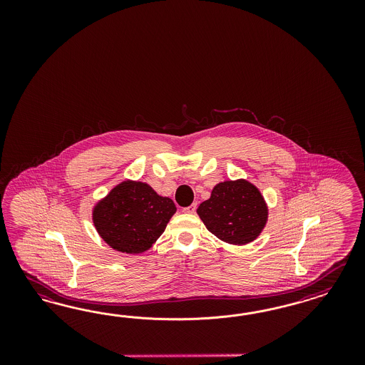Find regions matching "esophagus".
<instances>
[{"label": "esophagus", "mask_w": 365, "mask_h": 365, "mask_svg": "<svg viewBox=\"0 0 365 365\" xmlns=\"http://www.w3.org/2000/svg\"><path fill=\"white\" fill-rule=\"evenodd\" d=\"M195 210H197V203H192V205H190L187 207H183V209H182L183 212H187V214H194Z\"/></svg>", "instance_id": "esophagus-1"}]
</instances>
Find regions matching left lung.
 <instances>
[{
  "label": "left lung",
  "instance_id": "obj_1",
  "mask_svg": "<svg viewBox=\"0 0 365 365\" xmlns=\"http://www.w3.org/2000/svg\"><path fill=\"white\" fill-rule=\"evenodd\" d=\"M197 212L209 232L232 245L255 241L267 221L264 197L245 179L218 183Z\"/></svg>",
  "mask_w": 365,
  "mask_h": 365
}]
</instances>
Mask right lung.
Returning a JSON list of instances; mask_svg holds the SVG:
<instances>
[{
  "label": "right lung",
  "mask_w": 365,
  "mask_h": 365,
  "mask_svg": "<svg viewBox=\"0 0 365 365\" xmlns=\"http://www.w3.org/2000/svg\"><path fill=\"white\" fill-rule=\"evenodd\" d=\"M174 202L142 182L125 180L93 209V223L112 249L138 255L148 250L175 214Z\"/></svg>",
  "instance_id": "obj_1"
}]
</instances>
